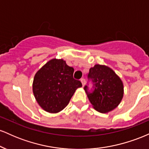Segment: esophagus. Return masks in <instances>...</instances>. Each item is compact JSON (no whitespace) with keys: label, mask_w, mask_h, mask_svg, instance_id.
Instances as JSON below:
<instances>
[{"label":"esophagus","mask_w":149,"mask_h":149,"mask_svg":"<svg viewBox=\"0 0 149 149\" xmlns=\"http://www.w3.org/2000/svg\"><path fill=\"white\" fill-rule=\"evenodd\" d=\"M80 81H81L82 85H83V86H84L85 84V80L84 79V78H81V80H80Z\"/></svg>","instance_id":"esophagus-1"}]
</instances>
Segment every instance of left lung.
Returning <instances> with one entry per match:
<instances>
[{"label": "left lung", "instance_id": "8db88e82", "mask_svg": "<svg viewBox=\"0 0 149 149\" xmlns=\"http://www.w3.org/2000/svg\"><path fill=\"white\" fill-rule=\"evenodd\" d=\"M88 78L95 83V90L92 93L88 91V86L84 90L94 109L102 113L115 109L124 95L123 83L120 78L110 67L100 64L90 68Z\"/></svg>", "mask_w": 149, "mask_h": 149}]
</instances>
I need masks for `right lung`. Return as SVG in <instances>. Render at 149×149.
I'll return each mask as SVG.
<instances>
[{
	"label": "right lung",
	"instance_id": "right-lung-1",
	"mask_svg": "<svg viewBox=\"0 0 149 149\" xmlns=\"http://www.w3.org/2000/svg\"><path fill=\"white\" fill-rule=\"evenodd\" d=\"M74 69L62 59H50L34 76L33 92L36 100L45 111H62L82 83L73 78Z\"/></svg>",
	"mask_w": 149,
	"mask_h": 149
}]
</instances>
